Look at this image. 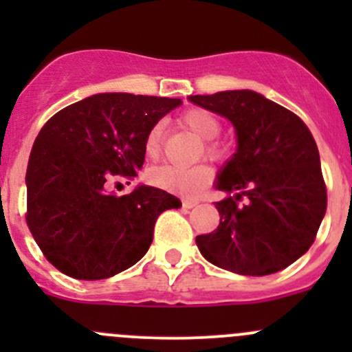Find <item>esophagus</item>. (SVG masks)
Masks as SVG:
<instances>
[{
	"mask_svg": "<svg viewBox=\"0 0 352 352\" xmlns=\"http://www.w3.org/2000/svg\"><path fill=\"white\" fill-rule=\"evenodd\" d=\"M197 202L199 201H196V199H189V197H186V199H182V206L186 209H192L194 206H197Z\"/></svg>",
	"mask_w": 352,
	"mask_h": 352,
	"instance_id": "1",
	"label": "esophagus"
}]
</instances>
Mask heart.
<instances>
[{"label": "heart", "mask_w": 352, "mask_h": 352, "mask_svg": "<svg viewBox=\"0 0 352 352\" xmlns=\"http://www.w3.org/2000/svg\"><path fill=\"white\" fill-rule=\"evenodd\" d=\"M180 124L204 141L202 150H204L206 158L212 160V162H225L228 158V146L221 141L214 140L221 133V122L214 113L206 109H189L180 116ZM144 151L151 160H156L162 153V126L160 124L151 127L148 133L146 140H144ZM211 175V168L201 163V165L190 166V168H180V166L173 165L158 166L148 173V179L162 189L180 194H194L208 186Z\"/></svg>", "instance_id": "b5f03b06"}]
</instances>
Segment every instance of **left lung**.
I'll use <instances>...</instances> for the list:
<instances>
[{
	"label": "left lung",
	"mask_w": 352,
	"mask_h": 352,
	"mask_svg": "<svg viewBox=\"0 0 352 352\" xmlns=\"http://www.w3.org/2000/svg\"><path fill=\"white\" fill-rule=\"evenodd\" d=\"M190 102L232 120L239 150L219 175V225L196 236L211 264L243 276L278 272L315 242L327 209L320 155L307 124L250 90L194 95ZM245 202L242 203L243 197Z\"/></svg>",
	"instance_id": "obj_1"
}]
</instances>
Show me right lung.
<instances>
[{
	"instance_id": "1",
	"label": "right lung",
	"mask_w": 352,
	"mask_h": 352,
	"mask_svg": "<svg viewBox=\"0 0 352 352\" xmlns=\"http://www.w3.org/2000/svg\"><path fill=\"white\" fill-rule=\"evenodd\" d=\"M179 98L98 94L67 105L35 138L27 166V226L44 257L63 274L107 279L136 264L153 242L158 216L180 201L140 186L117 197L116 177L133 180L144 140Z\"/></svg>"
}]
</instances>
